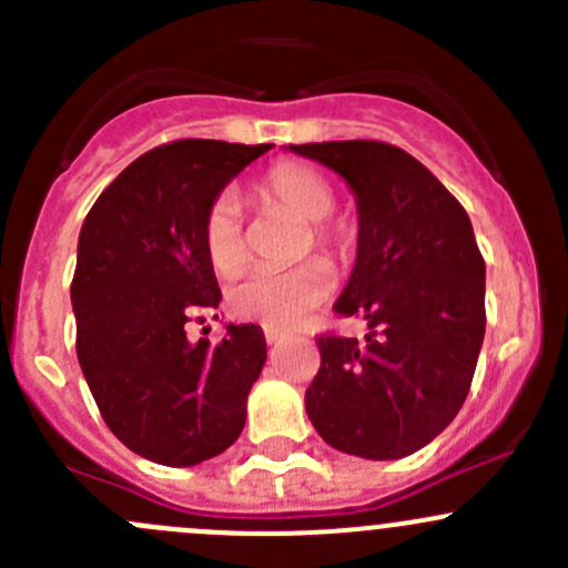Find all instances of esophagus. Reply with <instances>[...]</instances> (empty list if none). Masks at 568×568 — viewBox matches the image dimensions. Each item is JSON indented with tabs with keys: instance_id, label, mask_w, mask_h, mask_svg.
<instances>
[{
	"instance_id": "obj_1",
	"label": "esophagus",
	"mask_w": 568,
	"mask_h": 568,
	"mask_svg": "<svg viewBox=\"0 0 568 568\" xmlns=\"http://www.w3.org/2000/svg\"><path fill=\"white\" fill-rule=\"evenodd\" d=\"M263 337H266L268 346H277V343H283L285 335L280 329H272V326H266V329H263Z\"/></svg>"
}]
</instances>
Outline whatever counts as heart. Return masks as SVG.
<instances>
[{"label":"heart","instance_id":"1","mask_svg":"<svg viewBox=\"0 0 568 568\" xmlns=\"http://www.w3.org/2000/svg\"><path fill=\"white\" fill-rule=\"evenodd\" d=\"M266 203L280 205L311 233L313 247L329 257H346L352 250V233L346 225L329 222L335 211V189L324 173L302 162H283L272 168L257 186ZM307 242V247H311ZM203 250L216 274H236L247 263V239H244L242 214L231 192L220 194L211 203L203 220ZM332 272L326 263L305 261L288 272H252L227 294V305L239 318L257 321L274 329H288L300 324L313 307L329 296Z\"/></svg>","mask_w":568,"mask_h":568}]
</instances>
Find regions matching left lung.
Wrapping results in <instances>:
<instances>
[{
    "mask_svg": "<svg viewBox=\"0 0 568 568\" xmlns=\"http://www.w3.org/2000/svg\"><path fill=\"white\" fill-rule=\"evenodd\" d=\"M288 151L335 170L357 197L359 236L337 316L365 341L321 335L305 409L326 445L400 459L459 415L486 329V263L459 200L415 156L376 140Z\"/></svg>",
    "mask_w": 568,
    "mask_h": 568,
    "instance_id": "1",
    "label": "left lung"
}]
</instances>
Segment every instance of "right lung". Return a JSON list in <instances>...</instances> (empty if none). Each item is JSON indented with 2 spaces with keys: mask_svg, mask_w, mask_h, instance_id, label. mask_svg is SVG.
Instances as JSON below:
<instances>
[{
  "mask_svg": "<svg viewBox=\"0 0 568 568\" xmlns=\"http://www.w3.org/2000/svg\"><path fill=\"white\" fill-rule=\"evenodd\" d=\"M268 148H153L101 192L79 233V365L109 432L164 467H192L236 443L266 363L261 326L227 324L220 343H192L183 326L222 300L203 250L205 214Z\"/></svg>",
  "mask_w": 568,
  "mask_h": 568,
  "instance_id": "1",
  "label": "right lung"
}]
</instances>
